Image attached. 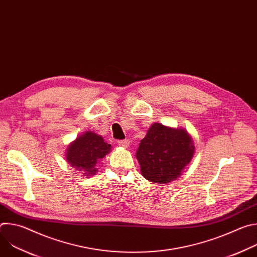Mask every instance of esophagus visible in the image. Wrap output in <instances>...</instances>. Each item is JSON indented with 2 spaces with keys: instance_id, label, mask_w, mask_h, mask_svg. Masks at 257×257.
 Masks as SVG:
<instances>
[{
  "instance_id": "34e87169",
  "label": "esophagus",
  "mask_w": 257,
  "mask_h": 257,
  "mask_svg": "<svg viewBox=\"0 0 257 257\" xmlns=\"http://www.w3.org/2000/svg\"><path fill=\"white\" fill-rule=\"evenodd\" d=\"M118 144L122 148H127L129 145V140L128 139H123V140H118Z\"/></svg>"
}]
</instances>
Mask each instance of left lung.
Instances as JSON below:
<instances>
[{"label":"left lung","instance_id":"8db88e82","mask_svg":"<svg viewBox=\"0 0 257 257\" xmlns=\"http://www.w3.org/2000/svg\"><path fill=\"white\" fill-rule=\"evenodd\" d=\"M193 154L192 138L185 130L155 123L140 141L136 158L145 179L166 184L181 175Z\"/></svg>","mask_w":257,"mask_h":257}]
</instances>
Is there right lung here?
Here are the masks:
<instances>
[{"instance_id":"add662e5","label":"right lung","mask_w":257,"mask_h":257,"mask_svg":"<svg viewBox=\"0 0 257 257\" xmlns=\"http://www.w3.org/2000/svg\"><path fill=\"white\" fill-rule=\"evenodd\" d=\"M111 151V145L103 141V138L93 132H85L78 137L67 149V162L86 176L94 175L97 170L96 163L104 158Z\"/></svg>"}]
</instances>
